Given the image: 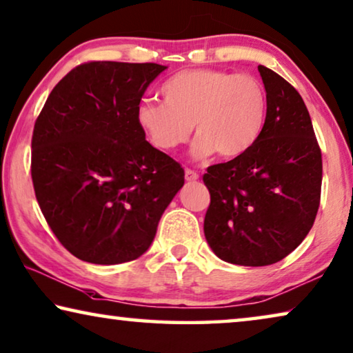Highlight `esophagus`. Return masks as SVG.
I'll return each mask as SVG.
<instances>
[{"mask_svg":"<svg viewBox=\"0 0 353 353\" xmlns=\"http://www.w3.org/2000/svg\"><path fill=\"white\" fill-rule=\"evenodd\" d=\"M185 179L188 182H194V181H198L199 179V174L196 171H193V170H190V168H187L185 170Z\"/></svg>","mask_w":353,"mask_h":353,"instance_id":"1","label":"esophagus"}]
</instances>
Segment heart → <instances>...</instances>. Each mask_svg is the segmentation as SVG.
<instances>
[{"mask_svg":"<svg viewBox=\"0 0 353 353\" xmlns=\"http://www.w3.org/2000/svg\"><path fill=\"white\" fill-rule=\"evenodd\" d=\"M163 102L144 99L137 122L160 150L185 144L196 127L193 154L204 159L240 157L259 139L267 116V94L259 78L218 69H190L160 89Z\"/></svg>","mask_w":353,"mask_h":353,"instance_id":"obj_1","label":"heart"}]
</instances>
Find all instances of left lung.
I'll return each mask as SVG.
<instances>
[{
  "instance_id": "obj_1",
  "label": "left lung",
  "mask_w": 353,
  "mask_h": 353,
  "mask_svg": "<svg viewBox=\"0 0 353 353\" xmlns=\"http://www.w3.org/2000/svg\"><path fill=\"white\" fill-rule=\"evenodd\" d=\"M267 92L262 133L248 152L207 168V243L220 259L262 267L299 247L314 225L322 152L307 108L290 83L257 65Z\"/></svg>"
}]
</instances>
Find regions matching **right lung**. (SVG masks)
<instances>
[{"instance_id": "right-lung-1", "label": "right lung", "mask_w": 353, "mask_h": 353, "mask_svg": "<svg viewBox=\"0 0 353 353\" xmlns=\"http://www.w3.org/2000/svg\"><path fill=\"white\" fill-rule=\"evenodd\" d=\"M165 65L89 61L50 92L31 139L36 199L61 245L78 259H137L155 237L183 168L150 146L137 106Z\"/></svg>"}]
</instances>
